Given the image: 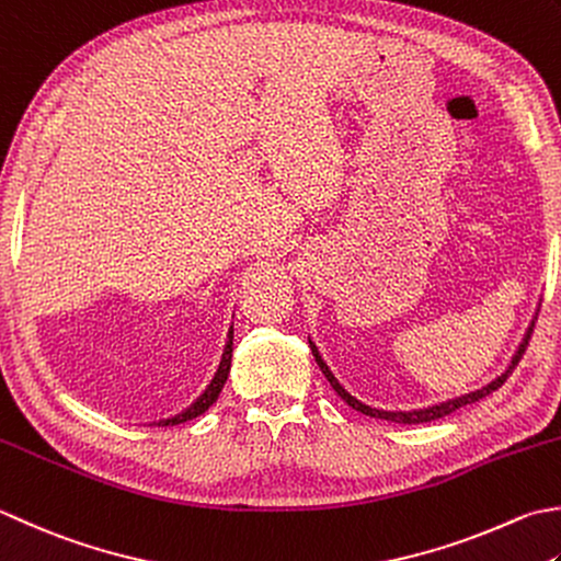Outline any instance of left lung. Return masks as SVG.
<instances>
[{
    "label": "left lung",
    "instance_id": "left-lung-1",
    "mask_svg": "<svg viewBox=\"0 0 561 561\" xmlns=\"http://www.w3.org/2000/svg\"><path fill=\"white\" fill-rule=\"evenodd\" d=\"M537 311H540V309H537ZM535 318H537V316H533V321H530V325H528V331H525V335H523V340H520V345H518V350H515V353H513V357H511V365L506 367V371H503V375H499L496 379L489 381L486 387H481V389H477V391H469V393H465V397L447 399V401H440V403H435V405H427V409H413V411H383V409H375V405L362 403L359 399H355L353 393H350V391L343 387V383H340V381L335 379V375L331 371V367L325 365V359L321 357V353H318V347H316V343H313L311 337H309V345H311V353H313V357H316V362H318V367H321V371L325 375V379L331 381V387L335 389L337 397L343 399L347 405H353L355 411L369 415V419H381V421H391V423L415 425V423H431V421H437V419H445V415H449V413L457 411V409H462V405H467V403H474V401H479V399L489 397V393H493L496 389H501V387H503V381H506V379L511 377V371H513V369H515V365H518V362H520V357H523V353H525V347H528V340H530V335H533V328H535Z\"/></svg>",
    "mask_w": 561,
    "mask_h": 561
}]
</instances>
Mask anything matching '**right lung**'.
<instances>
[{"label":"right lung","instance_id":"1","mask_svg":"<svg viewBox=\"0 0 561 561\" xmlns=\"http://www.w3.org/2000/svg\"><path fill=\"white\" fill-rule=\"evenodd\" d=\"M230 359H233V325H230V333H228V343H226V350H224L221 365H218L216 375H214L211 383H208V387H206V391L202 393L199 399H196V401L190 405V409L182 411V413H178V415H172V419L158 421V425H180V423L192 421V419H196V415H202L204 411H208V405H211V403L218 399V393H221L224 383H226V379H228Z\"/></svg>","mask_w":561,"mask_h":561}]
</instances>
